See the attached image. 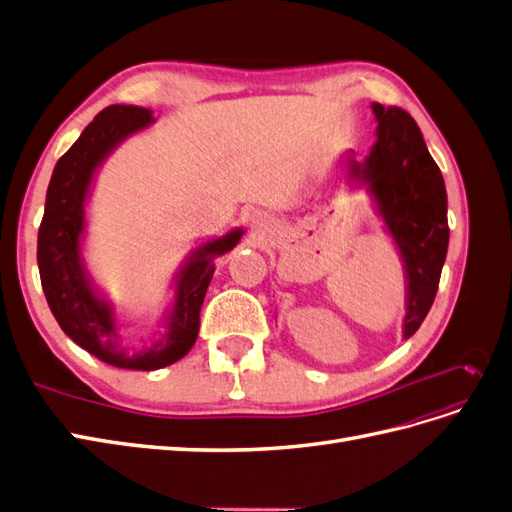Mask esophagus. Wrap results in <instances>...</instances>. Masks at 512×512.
<instances>
[{"instance_id": "1", "label": "esophagus", "mask_w": 512, "mask_h": 512, "mask_svg": "<svg viewBox=\"0 0 512 512\" xmlns=\"http://www.w3.org/2000/svg\"><path fill=\"white\" fill-rule=\"evenodd\" d=\"M271 224H273V220L269 218L265 211H256L252 215V228L258 232V235H260V232H262V235H265V232L271 228Z\"/></svg>"}]
</instances>
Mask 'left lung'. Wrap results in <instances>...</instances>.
<instances>
[{"label": "left lung", "mask_w": 512, "mask_h": 512, "mask_svg": "<svg viewBox=\"0 0 512 512\" xmlns=\"http://www.w3.org/2000/svg\"><path fill=\"white\" fill-rule=\"evenodd\" d=\"M378 121L376 141L363 160L346 151L344 177L363 188L391 237L406 282L404 339L421 327L436 299L448 250L446 188L438 164L429 156L416 121L399 106L371 104Z\"/></svg>", "instance_id": "8db88e82"}]
</instances>
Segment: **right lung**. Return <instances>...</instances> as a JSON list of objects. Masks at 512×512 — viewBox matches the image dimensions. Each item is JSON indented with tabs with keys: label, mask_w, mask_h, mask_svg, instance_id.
<instances>
[{
	"label": "right lung",
	"mask_w": 512,
	"mask_h": 512,
	"mask_svg": "<svg viewBox=\"0 0 512 512\" xmlns=\"http://www.w3.org/2000/svg\"><path fill=\"white\" fill-rule=\"evenodd\" d=\"M156 121L153 111L134 104H113L89 123L55 164L46 190L44 218L38 230V269L51 312L74 344L100 361L121 369L151 371L173 365L188 354L198 337L200 305L215 271V258L235 250L243 228H230L192 247L173 277V297L160 316V333L151 346L123 342L121 314L91 280L83 258L87 205L98 170L108 156Z\"/></svg>",
	"instance_id": "obj_1"
}]
</instances>
